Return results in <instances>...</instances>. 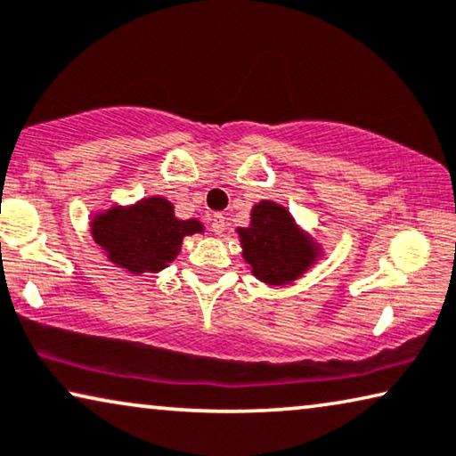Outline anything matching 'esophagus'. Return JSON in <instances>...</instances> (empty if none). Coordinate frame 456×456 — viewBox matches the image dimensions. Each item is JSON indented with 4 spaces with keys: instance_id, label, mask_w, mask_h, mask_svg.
Returning <instances> with one entry per match:
<instances>
[{
    "instance_id": "1",
    "label": "esophagus",
    "mask_w": 456,
    "mask_h": 456,
    "mask_svg": "<svg viewBox=\"0 0 456 456\" xmlns=\"http://www.w3.org/2000/svg\"><path fill=\"white\" fill-rule=\"evenodd\" d=\"M212 230L216 234L226 232V216L224 214H214L212 217Z\"/></svg>"
}]
</instances>
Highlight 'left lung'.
Masks as SVG:
<instances>
[{
    "mask_svg": "<svg viewBox=\"0 0 456 456\" xmlns=\"http://www.w3.org/2000/svg\"><path fill=\"white\" fill-rule=\"evenodd\" d=\"M242 256L259 280L280 286L313 263V244L298 232L292 216L272 201L253 208L250 226L239 228Z\"/></svg>",
    "mask_w": 456,
    "mask_h": 456,
    "instance_id": "8db88e82",
    "label": "left lung"
}]
</instances>
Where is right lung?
I'll list each match as a JSON object with an SVG mask.
<instances>
[{"label": "right lung", "instance_id": "obj_1", "mask_svg": "<svg viewBox=\"0 0 456 456\" xmlns=\"http://www.w3.org/2000/svg\"><path fill=\"white\" fill-rule=\"evenodd\" d=\"M201 230L197 220H176L173 203L164 197H150L129 209L113 208L92 222L96 244L134 273L160 272L179 255L184 236Z\"/></svg>", "mask_w": 456, "mask_h": 456}]
</instances>
